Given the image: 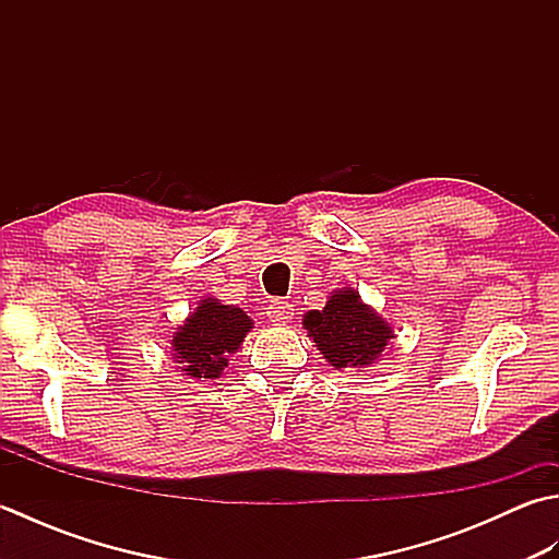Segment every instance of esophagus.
Segmentation results:
<instances>
[{"mask_svg": "<svg viewBox=\"0 0 559 559\" xmlns=\"http://www.w3.org/2000/svg\"><path fill=\"white\" fill-rule=\"evenodd\" d=\"M266 317L271 319L273 324H288L293 319V305L286 300H273L266 307Z\"/></svg>", "mask_w": 559, "mask_h": 559, "instance_id": "34e87169", "label": "esophagus"}]
</instances>
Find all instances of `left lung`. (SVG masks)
Masks as SVG:
<instances>
[{
    "label": "left lung",
    "mask_w": 559,
    "mask_h": 559,
    "mask_svg": "<svg viewBox=\"0 0 559 559\" xmlns=\"http://www.w3.org/2000/svg\"><path fill=\"white\" fill-rule=\"evenodd\" d=\"M302 324L317 350L336 370L372 365L394 338V329L353 288L331 293L324 310L307 312Z\"/></svg>",
    "instance_id": "left-lung-1"
}]
</instances>
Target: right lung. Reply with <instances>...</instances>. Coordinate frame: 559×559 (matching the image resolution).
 Returning <instances> with one entry per match:
<instances>
[{"label":"right lung","instance_id":"obj_1","mask_svg":"<svg viewBox=\"0 0 559 559\" xmlns=\"http://www.w3.org/2000/svg\"><path fill=\"white\" fill-rule=\"evenodd\" d=\"M252 329L240 307L204 298L173 336L175 362L192 379H216L228 367V358L242 346Z\"/></svg>","mask_w":559,"mask_h":559}]
</instances>
